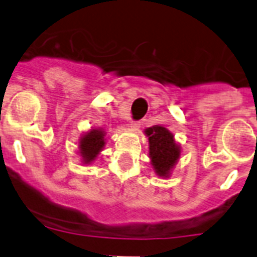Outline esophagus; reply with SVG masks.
Listing matches in <instances>:
<instances>
[{
  "label": "esophagus",
  "instance_id": "esophagus-1",
  "mask_svg": "<svg viewBox=\"0 0 257 257\" xmlns=\"http://www.w3.org/2000/svg\"><path fill=\"white\" fill-rule=\"evenodd\" d=\"M131 128L133 129V131H138V129L141 128L140 121H132V123H131Z\"/></svg>",
  "mask_w": 257,
  "mask_h": 257
}]
</instances>
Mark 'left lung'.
Instances as JSON below:
<instances>
[{
	"label": "left lung",
	"mask_w": 257,
	"mask_h": 257,
	"mask_svg": "<svg viewBox=\"0 0 257 257\" xmlns=\"http://www.w3.org/2000/svg\"><path fill=\"white\" fill-rule=\"evenodd\" d=\"M150 142V158L156 174L169 177L170 172L180 157V147L174 140V134L164 126L155 125L145 131Z\"/></svg>",
	"instance_id": "1"
}]
</instances>
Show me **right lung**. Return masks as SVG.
I'll use <instances>...</instances> for the list:
<instances>
[{"label": "right lung", "mask_w": 257, "mask_h": 257, "mask_svg": "<svg viewBox=\"0 0 257 257\" xmlns=\"http://www.w3.org/2000/svg\"><path fill=\"white\" fill-rule=\"evenodd\" d=\"M105 132L102 129H91L80 141V153L85 164H90L97 157L105 146Z\"/></svg>", "instance_id": "right-lung-1"}]
</instances>
